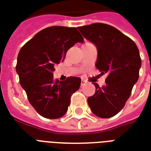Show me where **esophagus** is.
<instances>
[{
  "label": "esophagus",
  "instance_id": "1",
  "mask_svg": "<svg viewBox=\"0 0 151 151\" xmlns=\"http://www.w3.org/2000/svg\"><path fill=\"white\" fill-rule=\"evenodd\" d=\"M86 84V81H84V80H81V86H84V85Z\"/></svg>",
  "mask_w": 151,
  "mask_h": 151
}]
</instances>
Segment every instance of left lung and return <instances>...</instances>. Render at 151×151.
I'll return each mask as SVG.
<instances>
[{
  "mask_svg": "<svg viewBox=\"0 0 151 151\" xmlns=\"http://www.w3.org/2000/svg\"><path fill=\"white\" fill-rule=\"evenodd\" d=\"M83 37L97 48L96 68L107 74L106 84L88 97L93 114L103 119L113 117L125 106L134 85L139 80L142 61L135 43L117 28L102 23L78 28Z\"/></svg>",
  "mask_w": 151,
  "mask_h": 151,
  "instance_id": "1",
  "label": "left lung"
}]
</instances>
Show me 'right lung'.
Listing matches in <instances>:
<instances>
[{"label": "right lung", "instance_id": "1", "mask_svg": "<svg viewBox=\"0 0 151 151\" xmlns=\"http://www.w3.org/2000/svg\"><path fill=\"white\" fill-rule=\"evenodd\" d=\"M83 38L76 28L52 26L26 43L18 54L16 71L28 101L41 116L58 119L66 114L71 96L80 87L81 79L53 80L54 66L64 60L68 50Z\"/></svg>", "mask_w": 151, "mask_h": 151}]
</instances>
